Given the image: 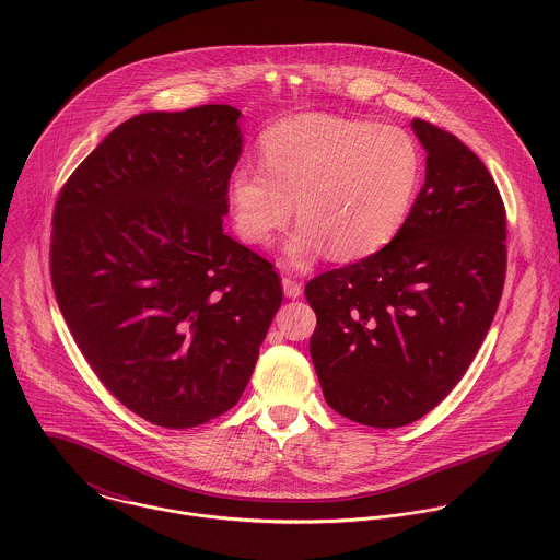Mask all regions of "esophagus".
Instances as JSON below:
<instances>
[{
  "label": "esophagus",
  "instance_id": "obj_1",
  "mask_svg": "<svg viewBox=\"0 0 560 560\" xmlns=\"http://www.w3.org/2000/svg\"><path fill=\"white\" fill-rule=\"evenodd\" d=\"M282 289H284V295H287L289 300H298V298L302 295V291H304L302 282H298V280H293V278H282Z\"/></svg>",
  "mask_w": 560,
  "mask_h": 560
}]
</instances>
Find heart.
Returning <instances> with one entry per match:
<instances>
[{
  "mask_svg": "<svg viewBox=\"0 0 560 560\" xmlns=\"http://www.w3.org/2000/svg\"><path fill=\"white\" fill-rule=\"evenodd\" d=\"M262 170L233 167L226 205L240 240L265 245L291 218L284 252L302 267L323 249L334 260L364 258L397 235L420 178L413 140L393 125L302 114L260 142Z\"/></svg>",
  "mask_w": 560,
  "mask_h": 560,
  "instance_id": "heart-1",
  "label": "heart"
}]
</instances>
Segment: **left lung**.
Returning <instances> with one entry per match:
<instances>
[{
  "instance_id": "left-lung-1",
  "label": "left lung",
  "mask_w": 560,
  "mask_h": 560,
  "mask_svg": "<svg viewBox=\"0 0 560 560\" xmlns=\"http://www.w3.org/2000/svg\"><path fill=\"white\" fill-rule=\"evenodd\" d=\"M411 129L427 153L424 185L395 240L306 284L323 397L377 429L422 418L459 384L506 273V213L485 163L427 120Z\"/></svg>"
}]
</instances>
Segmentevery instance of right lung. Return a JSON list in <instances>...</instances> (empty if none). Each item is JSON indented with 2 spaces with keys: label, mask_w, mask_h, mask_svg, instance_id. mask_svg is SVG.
<instances>
[{
  "label": "right lung",
  "mask_w": 560,
  "mask_h": 560,
  "mask_svg": "<svg viewBox=\"0 0 560 560\" xmlns=\"http://www.w3.org/2000/svg\"><path fill=\"white\" fill-rule=\"evenodd\" d=\"M240 116L200 105L129 118L54 211L51 282L83 358L125 407L167 429L241 399L282 304L273 265L222 229Z\"/></svg>",
  "instance_id": "right-lung-1"
}]
</instances>
